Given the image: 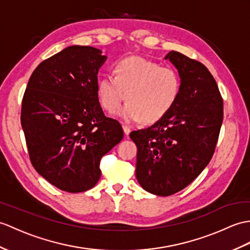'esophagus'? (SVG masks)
<instances>
[{"label": "esophagus", "mask_w": 250, "mask_h": 250, "mask_svg": "<svg viewBox=\"0 0 250 250\" xmlns=\"http://www.w3.org/2000/svg\"><path fill=\"white\" fill-rule=\"evenodd\" d=\"M123 129H124V132H125V135H129L130 134V132H131V129L127 125H123Z\"/></svg>", "instance_id": "obj_1"}]
</instances>
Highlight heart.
<instances>
[{
    "instance_id": "b5f03b06",
    "label": "heart",
    "mask_w": 250,
    "mask_h": 250,
    "mask_svg": "<svg viewBox=\"0 0 250 250\" xmlns=\"http://www.w3.org/2000/svg\"><path fill=\"white\" fill-rule=\"evenodd\" d=\"M113 75L99 78L97 97L108 113L115 112L125 99V105L119 109L125 121L158 123L170 112L181 91V79L175 69L139 56L116 62Z\"/></svg>"
}]
</instances>
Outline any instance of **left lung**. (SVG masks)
<instances>
[{
  "label": "left lung",
  "mask_w": 250,
  "mask_h": 250,
  "mask_svg": "<svg viewBox=\"0 0 250 250\" xmlns=\"http://www.w3.org/2000/svg\"><path fill=\"white\" fill-rule=\"evenodd\" d=\"M165 59L181 78L178 100L164 118L130 134L137 146V181L158 196L176 194L200 175L215 151L224 117L222 95L204 63L176 51Z\"/></svg>",
  "instance_id": "8db88e82"
}]
</instances>
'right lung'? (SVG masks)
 I'll return each mask as SVG.
<instances>
[{"mask_svg":"<svg viewBox=\"0 0 250 250\" xmlns=\"http://www.w3.org/2000/svg\"><path fill=\"white\" fill-rule=\"evenodd\" d=\"M106 57L88 45H71L42 62L22 99L21 125L35 169L69 193L94 188L100 161L124 137L104 115L97 74Z\"/></svg>","mask_w":250,"mask_h":250,"instance_id":"1","label":"right lung"}]
</instances>
